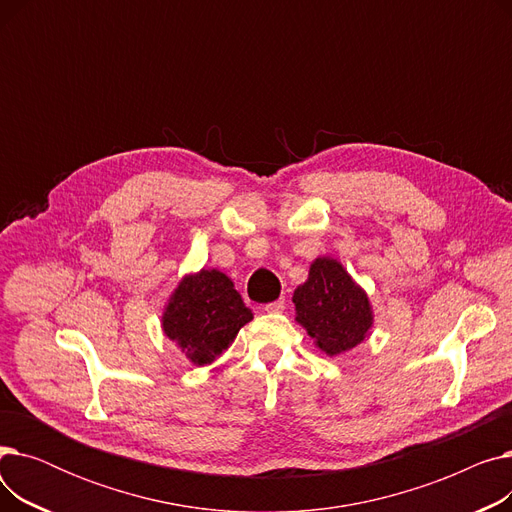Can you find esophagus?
I'll use <instances>...</instances> for the list:
<instances>
[{
    "label": "esophagus",
    "mask_w": 512,
    "mask_h": 512,
    "mask_svg": "<svg viewBox=\"0 0 512 512\" xmlns=\"http://www.w3.org/2000/svg\"><path fill=\"white\" fill-rule=\"evenodd\" d=\"M284 307H286V301H284V299H278V301H274V303H267L263 309H265L267 313H282Z\"/></svg>",
    "instance_id": "esophagus-1"
}]
</instances>
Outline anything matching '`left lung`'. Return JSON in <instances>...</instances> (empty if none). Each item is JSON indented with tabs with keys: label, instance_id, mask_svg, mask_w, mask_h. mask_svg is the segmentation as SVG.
I'll return each mask as SVG.
<instances>
[{
	"label": "left lung",
	"instance_id": "1",
	"mask_svg": "<svg viewBox=\"0 0 512 512\" xmlns=\"http://www.w3.org/2000/svg\"><path fill=\"white\" fill-rule=\"evenodd\" d=\"M299 324L319 351L338 357L361 344L373 328L367 292L332 257H317L309 278L292 294Z\"/></svg>",
	"mask_w": 512,
	"mask_h": 512
}]
</instances>
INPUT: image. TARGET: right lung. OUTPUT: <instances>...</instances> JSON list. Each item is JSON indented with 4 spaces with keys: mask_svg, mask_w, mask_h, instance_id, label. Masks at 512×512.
Wrapping results in <instances>:
<instances>
[{
    "mask_svg": "<svg viewBox=\"0 0 512 512\" xmlns=\"http://www.w3.org/2000/svg\"><path fill=\"white\" fill-rule=\"evenodd\" d=\"M253 319L234 282L220 270L186 274L161 315L164 334L193 365H209Z\"/></svg>",
    "mask_w": 512,
    "mask_h": 512,
    "instance_id": "obj_1",
    "label": "right lung"
}]
</instances>
